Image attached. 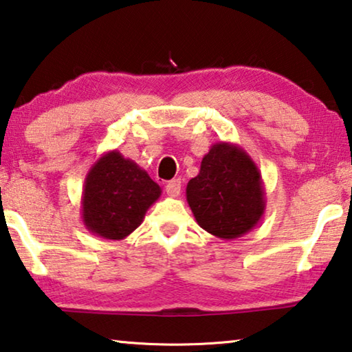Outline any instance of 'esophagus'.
<instances>
[{
	"instance_id": "34e87169",
	"label": "esophagus",
	"mask_w": 352,
	"mask_h": 352,
	"mask_svg": "<svg viewBox=\"0 0 352 352\" xmlns=\"http://www.w3.org/2000/svg\"><path fill=\"white\" fill-rule=\"evenodd\" d=\"M165 192L168 197L176 198L181 195V179H173L165 186Z\"/></svg>"
}]
</instances>
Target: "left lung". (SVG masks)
I'll use <instances>...</instances> for the list:
<instances>
[{
    "label": "left lung",
    "instance_id": "1",
    "mask_svg": "<svg viewBox=\"0 0 352 352\" xmlns=\"http://www.w3.org/2000/svg\"><path fill=\"white\" fill-rule=\"evenodd\" d=\"M186 195L197 223L221 240L239 239L254 229L267 207L254 160L229 142L210 146L198 176L188 181Z\"/></svg>",
    "mask_w": 352,
    "mask_h": 352
}]
</instances>
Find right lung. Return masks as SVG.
<instances>
[{
	"mask_svg": "<svg viewBox=\"0 0 352 352\" xmlns=\"http://www.w3.org/2000/svg\"><path fill=\"white\" fill-rule=\"evenodd\" d=\"M162 188L134 160L112 149L85 176L80 217L85 229L106 240H123L140 226Z\"/></svg>",
	"mask_w": 352,
	"mask_h": 352,
	"instance_id": "add662e5",
	"label": "right lung"
}]
</instances>
